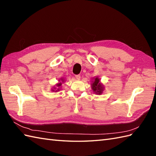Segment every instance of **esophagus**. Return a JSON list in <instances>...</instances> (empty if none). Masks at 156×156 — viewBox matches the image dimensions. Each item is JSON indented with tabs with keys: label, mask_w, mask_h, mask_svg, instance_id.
<instances>
[{
	"label": "esophagus",
	"mask_w": 156,
	"mask_h": 156,
	"mask_svg": "<svg viewBox=\"0 0 156 156\" xmlns=\"http://www.w3.org/2000/svg\"><path fill=\"white\" fill-rule=\"evenodd\" d=\"M75 78H76V80H80V75H76V76H75Z\"/></svg>",
	"instance_id": "esophagus-1"
}]
</instances>
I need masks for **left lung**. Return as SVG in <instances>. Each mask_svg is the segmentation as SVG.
<instances>
[{
  "instance_id": "8db88e82",
  "label": "left lung",
  "mask_w": 156,
  "mask_h": 156,
  "mask_svg": "<svg viewBox=\"0 0 156 156\" xmlns=\"http://www.w3.org/2000/svg\"><path fill=\"white\" fill-rule=\"evenodd\" d=\"M91 88L92 90H93L95 94H101L105 90L104 85L101 83L100 78L98 76L97 77H94L92 78V83H91Z\"/></svg>"
}]
</instances>
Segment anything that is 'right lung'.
<instances>
[{
	"mask_svg": "<svg viewBox=\"0 0 156 156\" xmlns=\"http://www.w3.org/2000/svg\"><path fill=\"white\" fill-rule=\"evenodd\" d=\"M64 82H65V79H64V78L59 79L58 83L56 84L55 86H54V87H53V88H51V90L53 91V92H57L61 90L62 84L64 83Z\"/></svg>",
	"mask_w": 156,
	"mask_h": 156,
	"instance_id": "1",
	"label": "right lung"
}]
</instances>
